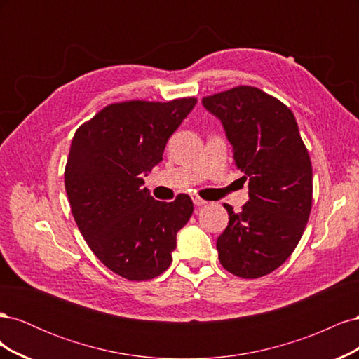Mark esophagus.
<instances>
[{"instance_id":"1","label":"esophagus","mask_w":359,"mask_h":359,"mask_svg":"<svg viewBox=\"0 0 359 359\" xmlns=\"http://www.w3.org/2000/svg\"><path fill=\"white\" fill-rule=\"evenodd\" d=\"M193 203L196 205V206H202V205L206 203V201H203V199L199 198V196H193Z\"/></svg>"}]
</instances>
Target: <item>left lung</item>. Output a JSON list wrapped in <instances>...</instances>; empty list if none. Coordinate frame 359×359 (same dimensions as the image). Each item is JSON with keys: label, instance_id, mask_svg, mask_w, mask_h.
Here are the masks:
<instances>
[{"label": "left lung", "instance_id": "8db88e82", "mask_svg": "<svg viewBox=\"0 0 359 359\" xmlns=\"http://www.w3.org/2000/svg\"><path fill=\"white\" fill-rule=\"evenodd\" d=\"M206 111L222 121L235 166L248 180V202L229 214L217 240L220 264L233 276L257 278L292 255L311 210L313 172L292 111L255 86H235L203 97Z\"/></svg>", "mask_w": 359, "mask_h": 359}]
</instances>
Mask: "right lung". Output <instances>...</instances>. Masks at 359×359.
Instances as JSON below:
<instances>
[{"mask_svg": "<svg viewBox=\"0 0 359 359\" xmlns=\"http://www.w3.org/2000/svg\"><path fill=\"white\" fill-rule=\"evenodd\" d=\"M196 102L114 103L73 136L64 182L74 222L100 262L127 280L165 273L193 214L190 196L156 201L142 175L163 160L168 139Z\"/></svg>", "mask_w": 359, "mask_h": 359, "instance_id": "add662e5", "label": "right lung"}]
</instances>
